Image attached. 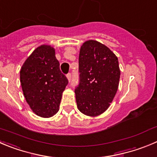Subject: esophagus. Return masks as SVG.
<instances>
[{
  "label": "esophagus",
  "mask_w": 157,
  "mask_h": 157,
  "mask_svg": "<svg viewBox=\"0 0 157 157\" xmlns=\"http://www.w3.org/2000/svg\"><path fill=\"white\" fill-rule=\"evenodd\" d=\"M67 78H68V81H71V73H68V74H67Z\"/></svg>",
  "instance_id": "esophagus-1"
}]
</instances>
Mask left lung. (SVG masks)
I'll list each match as a JSON object with an SVG mask.
<instances>
[{
  "mask_svg": "<svg viewBox=\"0 0 157 157\" xmlns=\"http://www.w3.org/2000/svg\"><path fill=\"white\" fill-rule=\"evenodd\" d=\"M78 72L79 82L75 89L78 109L86 116L102 114L109 108L119 86L117 57L105 45L89 40L80 48Z\"/></svg>",
  "mask_w": 157,
  "mask_h": 157,
  "instance_id": "8db88e82",
  "label": "left lung"
}]
</instances>
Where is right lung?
Returning a JSON list of instances; mask_svg holds the SVG:
<instances>
[{
	"label": "right lung",
	"instance_id": "add662e5",
	"mask_svg": "<svg viewBox=\"0 0 157 157\" xmlns=\"http://www.w3.org/2000/svg\"><path fill=\"white\" fill-rule=\"evenodd\" d=\"M59 65L55 49L41 45L27 59L20 71L25 99L41 117H51L59 111L62 92L68 83Z\"/></svg>",
	"mask_w": 157,
	"mask_h": 157
}]
</instances>
